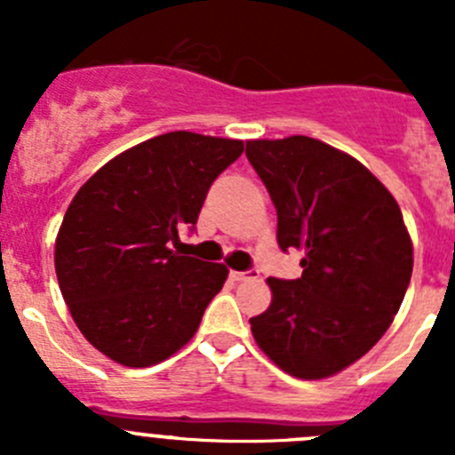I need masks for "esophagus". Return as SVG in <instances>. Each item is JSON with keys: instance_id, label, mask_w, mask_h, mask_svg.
<instances>
[{"instance_id": "34e87169", "label": "esophagus", "mask_w": 455, "mask_h": 455, "mask_svg": "<svg viewBox=\"0 0 455 455\" xmlns=\"http://www.w3.org/2000/svg\"><path fill=\"white\" fill-rule=\"evenodd\" d=\"M230 277L235 283H248V280H257L259 277V271L257 268H248V271H232Z\"/></svg>"}]
</instances>
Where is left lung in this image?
<instances>
[{"instance_id": "left-lung-1", "label": "left lung", "mask_w": 455, "mask_h": 455, "mask_svg": "<svg viewBox=\"0 0 455 455\" xmlns=\"http://www.w3.org/2000/svg\"><path fill=\"white\" fill-rule=\"evenodd\" d=\"M277 212V246L303 252L299 280L268 277L251 319L257 347L303 380L351 367L392 325L412 275V241L383 182L309 136L246 140Z\"/></svg>"}]
</instances>
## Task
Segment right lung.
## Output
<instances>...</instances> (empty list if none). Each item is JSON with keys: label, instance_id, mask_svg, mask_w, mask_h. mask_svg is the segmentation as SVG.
I'll return each mask as SVG.
<instances>
[{"label": "right lung", "instance_id": "obj_1", "mask_svg": "<svg viewBox=\"0 0 455 455\" xmlns=\"http://www.w3.org/2000/svg\"><path fill=\"white\" fill-rule=\"evenodd\" d=\"M241 152L243 140L168 132L120 152L72 198L56 277L82 335L114 363L152 367L196 335L230 271L171 246Z\"/></svg>", "mask_w": 455, "mask_h": 455}]
</instances>
